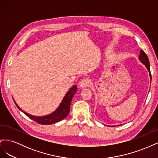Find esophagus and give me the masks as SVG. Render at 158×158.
I'll return each mask as SVG.
<instances>
[{
	"mask_svg": "<svg viewBox=\"0 0 158 158\" xmlns=\"http://www.w3.org/2000/svg\"><path fill=\"white\" fill-rule=\"evenodd\" d=\"M90 84V80L88 78H83L80 81L78 84L80 88H85L87 87Z\"/></svg>",
	"mask_w": 158,
	"mask_h": 158,
	"instance_id": "34e87169",
	"label": "esophagus"
}]
</instances>
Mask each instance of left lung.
Listing matches in <instances>:
<instances>
[{
    "mask_svg": "<svg viewBox=\"0 0 158 158\" xmlns=\"http://www.w3.org/2000/svg\"><path fill=\"white\" fill-rule=\"evenodd\" d=\"M138 59L140 60V61L143 64L145 65V66L146 67V69H148V70L150 72V81H151L152 80V76H151V73H150L149 59H148V57L144 52V51L142 50V49L140 51V55H139V56H138Z\"/></svg>",
    "mask_w": 158,
    "mask_h": 158,
    "instance_id": "left-lung-1",
    "label": "left lung"
}]
</instances>
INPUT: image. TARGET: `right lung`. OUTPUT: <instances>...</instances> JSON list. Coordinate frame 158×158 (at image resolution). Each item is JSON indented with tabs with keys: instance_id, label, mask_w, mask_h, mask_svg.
I'll use <instances>...</instances> for the list:
<instances>
[{
	"instance_id": "obj_1",
	"label": "right lung",
	"mask_w": 158,
	"mask_h": 158,
	"mask_svg": "<svg viewBox=\"0 0 158 158\" xmlns=\"http://www.w3.org/2000/svg\"><path fill=\"white\" fill-rule=\"evenodd\" d=\"M78 88L76 85H73V87L68 91L64 95L63 99L62 100L60 104L54 112H52L51 114H47V115L41 116V117H37L34 115H31V114L27 113L25 111H22L20 108L17 103L14 101L17 107L24 113L26 116H27L30 118L32 119L33 121L37 122V123L41 124V125H51V124L56 123L61 120H63L65 117L68 116V114L70 112V107L72 99L73 98L77 92Z\"/></svg>"
}]
</instances>
